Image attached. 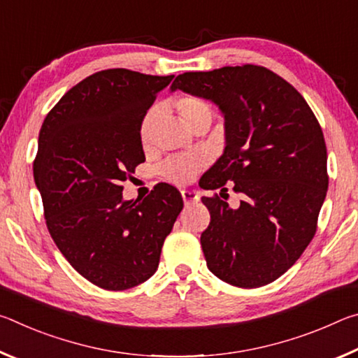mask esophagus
Masks as SVG:
<instances>
[{
	"mask_svg": "<svg viewBox=\"0 0 358 358\" xmlns=\"http://www.w3.org/2000/svg\"><path fill=\"white\" fill-rule=\"evenodd\" d=\"M181 197H183V202L187 205V203H194V202H199V199H201V196H199L197 191H192V189H183L181 191Z\"/></svg>",
	"mask_w": 358,
	"mask_h": 358,
	"instance_id": "obj_1",
	"label": "esophagus"
}]
</instances>
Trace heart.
Wrapping results in <instances>:
<instances>
[{
	"label": "heart",
	"instance_id": "b5f03b06",
	"mask_svg": "<svg viewBox=\"0 0 358 358\" xmlns=\"http://www.w3.org/2000/svg\"><path fill=\"white\" fill-rule=\"evenodd\" d=\"M173 108L180 120L187 126V128L194 129L197 124L208 123L213 117L210 104L205 99L199 98L194 94H183L178 96L173 101ZM155 117L156 110L151 108L143 115L138 124V137L143 147L151 142V134H153V126H155ZM208 164V156L197 151V153L189 155H177L171 156L162 162L159 166V173L166 180L172 181L175 185H186L196 178V175L202 171V169Z\"/></svg>",
	"mask_w": 358,
	"mask_h": 358
}]
</instances>
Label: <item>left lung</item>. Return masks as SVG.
Instances as JSON below:
<instances>
[{
  "label": "left lung",
  "instance_id": "obj_1",
  "mask_svg": "<svg viewBox=\"0 0 358 358\" xmlns=\"http://www.w3.org/2000/svg\"><path fill=\"white\" fill-rule=\"evenodd\" d=\"M213 101L226 118V150L203 175V189L233 190L232 209L217 194L202 197L210 224L201 245L210 271L232 286L273 282L292 266L317 230L329 173L327 147L305 98L256 64L185 72L172 92Z\"/></svg>",
  "mask_w": 358,
  "mask_h": 358
}]
</instances>
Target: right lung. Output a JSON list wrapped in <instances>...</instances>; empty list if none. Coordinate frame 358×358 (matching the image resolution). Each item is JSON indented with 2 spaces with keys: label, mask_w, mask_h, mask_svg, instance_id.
Here are the masks:
<instances>
[{
  "label": "right lung",
  "mask_w": 358,
  "mask_h": 358,
  "mask_svg": "<svg viewBox=\"0 0 358 358\" xmlns=\"http://www.w3.org/2000/svg\"><path fill=\"white\" fill-rule=\"evenodd\" d=\"M173 76L94 72L47 113L33 162L48 232L85 280L126 290L155 273L183 208L177 187L157 185L123 201L121 183L145 161L138 124Z\"/></svg>",
  "instance_id": "obj_1"
}]
</instances>
